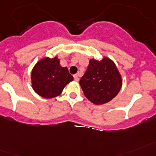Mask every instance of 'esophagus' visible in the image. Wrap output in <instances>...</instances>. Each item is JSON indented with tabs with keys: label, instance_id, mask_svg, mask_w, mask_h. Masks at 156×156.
I'll return each mask as SVG.
<instances>
[{
	"label": "esophagus",
	"instance_id": "obj_1",
	"mask_svg": "<svg viewBox=\"0 0 156 156\" xmlns=\"http://www.w3.org/2000/svg\"><path fill=\"white\" fill-rule=\"evenodd\" d=\"M73 77H74V80H75L76 81H79V77H78V76L74 75L73 76Z\"/></svg>",
	"mask_w": 156,
	"mask_h": 156
}]
</instances>
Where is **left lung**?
<instances>
[{
    "instance_id": "left-lung-1",
    "label": "left lung",
    "mask_w": 156,
    "mask_h": 156,
    "mask_svg": "<svg viewBox=\"0 0 156 156\" xmlns=\"http://www.w3.org/2000/svg\"><path fill=\"white\" fill-rule=\"evenodd\" d=\"M121 75L112 60L104 57L101 60L91 59L80 85L84 96L97 105L112 100L121 89Z\"/></svg>"
}]
</instances>
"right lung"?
Returning <instances> with one entry per match:
<instances>
[{
    "mask_svg": "<svg viewBox=\"0 0 156 156\" xmlns=\"http://www.w3.org/2000/svg\"><path fill=\"white\" fill-rule=\"evenodd\" d=\"M32 87L43 98L51 99L61 94L64 87L73 80L66 67L60 66L58 57L41 59L33 67Z\"/></svg>",
    "mask_w": 156,
    "mask_h": 156,
    "instance_id": "right-lung-1",
    "label": "right lung"
}]
</instances>
